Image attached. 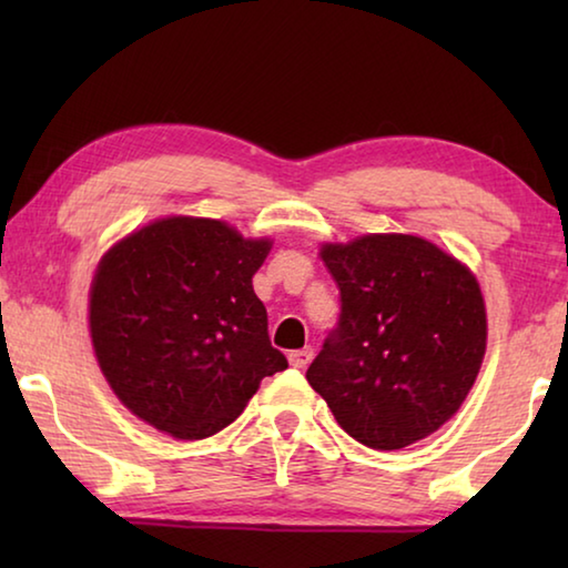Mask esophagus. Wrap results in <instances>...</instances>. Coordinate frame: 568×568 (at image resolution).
Returning a JSON list of instances; mask_svg holds the SVG:
<instances>
[{
	"label": "esophagus",
	"mask_w": 568,
	"mask_h": 568,
	"mask_svg": "<svg viewBox=\"0 0 568 568\" xmlns=\"http://www.w3.org/2000/svg\"><path fill=\"white\" fill-rule=\"evenodd\" d=\"M287 361H291V365H293V368H297V371H303V368H307V363H311V361H313V348L293 351L291 355H287Z\"/></svg>",
	"instance_id": "34e87169"
}]
</instances>
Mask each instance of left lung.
<instances>
[{
    "label": "left lung",
    "instance_id": "1",
    "mask_svg": "<svg viewBox=\"0 0 568 568\" xmlns=\"http://www.w3.org/2000/svg\"><path fill=\"white\" fill-rule=\"evenodd\" d=\"M341 318L305 378L345 434L378 450L438 430L466 400L486 353L474 273L416 235L328 243Z\"/></svg>",
    "mask_w": 568,
    "mask_h": 568
}]
</instances>
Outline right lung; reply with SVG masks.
Masks as SVG:
<instances>
[{"label": "right lung", "mask_w": 568, "mask_h": 568, "mask_svg": "<svg viewBox=\"0 0 568 568\" xmlns=\"http://www.w3.org/2000/svg\"><path fill=\"white\" fill-rule=\"evenodd\" d=\"M267 253L271 240L182 215L104 253L90 335L104 378L134 416L182 440L207 438L245 410L265 376L287 368L253 291Z\"/></svg>", "instance_id": "add662e5"}]
</instances>
